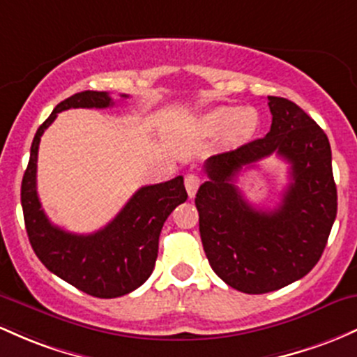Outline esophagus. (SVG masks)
<instances>
[{"instance_id":"34e87169","label":"esophagus","mask_w":357,"mask_h":357,"mask_svg":"<svg viewBox=\"0 0 357 357\" xmlns=\"http://www.w3.org/2000/svg\"><path fill=\"white\" fill-rule=\"evenodd\" d=\"M200 187V178L197 177L195 174H189L185 177V189H187V194H189V197H195V194H197V189Z\"/></svg>"}]
</instances>
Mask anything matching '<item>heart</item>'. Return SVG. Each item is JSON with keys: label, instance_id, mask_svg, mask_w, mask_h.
<instances>
[{"label": "heart", "instance_id": "b5f03b06", "mask_svg": "<svg viewBox=\"0 0 357 357\" xmlns=\"http://www.w3.org/2000/svg\"><path fill=\"white\" fill-rule=\"evenodd\" d=\"M259 125V114L255 107L218 106L200 116L199 128L207 135L226 131L231 143H243L255 135Z\"/></svg>", "mask_w": 357, "mask_h": 357}]
</instances>
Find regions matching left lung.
<instances>
[{
    "label": "left lung",
    "instance_id": "obj_1",
    "mask_svg": "<svg viewBox=\"0 0 357 357\" xmlns=\"http://www.w3.org/2000/svg\"><path fill=\"white\" fill-rule=\"evenodd\" d=\"M266 136L211 157L195 206L204 251L215 275L244 294L275 291L305 276L324 253L337 214L327 135L302 107L268 96ZM271 154L291 163V183L273 211L256 210L234 183L244 165Z\"/></svg>",
    "mask_w": 357,
    "mask_h": 357
}]
</instances>
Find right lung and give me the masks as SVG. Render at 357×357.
Instances as JSON below:
<instances>
[{"label": "right lung", "mask_w": 357, "mask_h": 357, "mask_svg": "<svg viewBox=\"0 0 357 357\" xmlns=\"http://www.w3.org/2000/svg\"><path fill=\"white\" fill-rule=\"evenodd\" d=\"M121 98H128L121 94ZM107 92L82 91L59 102L35 133L30 162L22 180V207L31 248L47 270L84 294L98 298H116L146 282L158 256V238L170 212L185 202L183 177L145 185L102 229L92 234H74L54 226L45 215L37 194V158L43 131L57 113L70 107L104 109L113 106Z\"/></svg>", "instance_id": "right-lung-1"}]
</instances>
